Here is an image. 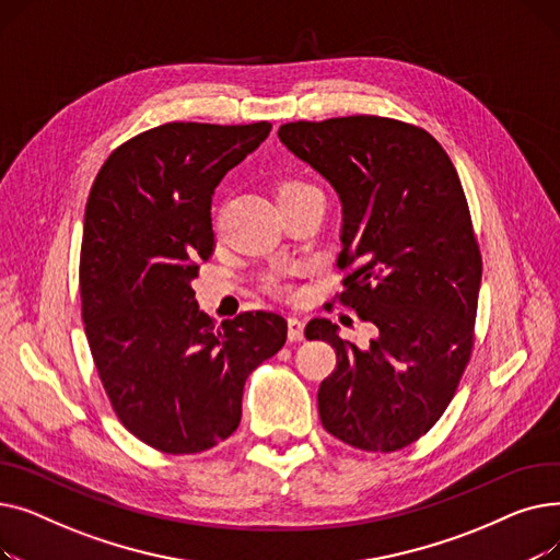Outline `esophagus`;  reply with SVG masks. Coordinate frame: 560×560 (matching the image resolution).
Segmentation results:
<instances>
[{"label": "esophagus", "instance_id": "obj_1", "mask_svg": "<svg viewBox=\"0 0 560 560\" xmlns=\"http://www.w3.org/2000/svg\"><path fill=\"white\" fill-rule=\"evenodd\" d=\"M288 340L290 342L304 340V322L300 317H288Z\"/></svg>", "mask_w": 560, "mask_h": 560}]
</instances>
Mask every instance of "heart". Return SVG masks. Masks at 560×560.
<instances>
[{"instance_id":"obj_1","label":"heart","mask_w":560,"mask_h":560,"mask_svg":"<svg viewBox=\"0 0 560 560\" xmlns=\"http://www.w3.org/2000/svg\"><path fill=\"white\" fill-rule=\"evenodd\" d=\"M304 190H311V186L302 184V182H288L279 188V197H290V195H298V192H304ZM262 285L268 292H272V295L277 298H288L292 292V285L288 283L285 279V272H272L262 279Z\"/></svg>"}]
</instances>
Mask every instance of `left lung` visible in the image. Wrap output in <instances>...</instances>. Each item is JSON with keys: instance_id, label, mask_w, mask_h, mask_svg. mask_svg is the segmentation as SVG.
<instances>
[{"instance_id": "obj_1", "label": "left lung", "mask_w": 560, "mask_h": 560, "mask_svg": "<svg viewBox=\"0 0 560 560\" xmlns=\"http://www.w3.org/2000/svg\"><path fill=\"white\" fill-rule=\"evenodd\" d=\"M279 138L338 192V302L376 327L359 349L331 319L308 322L338 359L319 420L351 447L397 452L445 413L475 347L481 252L458 172L429 131L390 117L288 122Z\"/></svg>"}]
</instances>
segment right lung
I'll list each match as a JSON object with an SVG mask.
<instances>
[{"label":"right lung","mask_w":560,"mask_h":560,"mask_svg":"<svg viewBox=\"0 0 560 560\" xmlns=\"http://www.w3.org/2000/svg\"><path fill=\"white\" fill-rule=\"evenodd\" d=\"M272 125L167 122L106 159L88 195L79 260L81 317L120 422L165 454L215 447L241 424L245 381L285 342L277 313L218 322L192 279L215 245L222 176Z\"/></svg>","instance_id":"obj_1"}]
</instances>
